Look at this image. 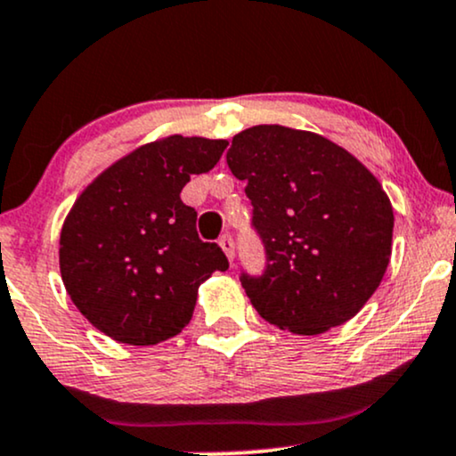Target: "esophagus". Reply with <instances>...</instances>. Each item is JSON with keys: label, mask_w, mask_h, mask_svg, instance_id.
Instances as JSON below:
<instances>
[{"label": "esophagus", "mask_w": 456, "mask_h": 456, "mask_svg": "<svg viewBox=\"0 0 456 456\" xmlns=\"http://www.w3.org/2000/svg\"><path fill=\"white\" fill-rule=\"evenodd\" d=\"M219 248L224 249V254L228 256V260L234 258V239L230 237V234H224V237L219 239Z\"/></svg>", "instance_id": "1"}]
</instances>
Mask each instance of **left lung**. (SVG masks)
Masks as SVG:
<instances>
[{"mask_svg":"<svg viewBox=\"0 0 456 456\" xmlns=\"http://www.w3.org/2000/svg\"><path fill=\"white\" fill-rule=\"evenodd\" d=\"M265 271L240 273L262 318L297 335L347 322L378 290L393 251L387 191L352 153L314 132L254 126L232 138Z\"/></svg>","mask_w":456,"mask_h":456,"instance_id":"left-lung-1","label":"left lung"}]
</instances>
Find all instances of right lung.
Here are the masks:
<instances>
[{
    "label": "right lung",
    "instance_id": "1",
    "mask_svg": "<svg viewBox=\"0 0 456 456\" xmlns=\"http://www.w3.org/2000/svg\"><path fill=\"white\" fill-rule=\"evenodd\" d=\"M228 141L175 136L142 144L91 183L59 239L63 286L95 329L130 346H155L190 324L198 286L226 271L217 243L196 232L183 205L190 176L208 173Z\"/></svg>",
    "mask_w": 456,
    "mask_h": 456
}]
</instances>
